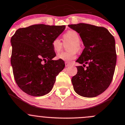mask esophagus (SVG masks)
I'll return each mask as SVG.
<instances>
[{"instance_id": "esophagus-1", "label": "esophagus", "mask_w": 125, "mask_h": 125, "mask_svg": "<svg viewBox=\"0 0 125 125\" xmlns=\"http://www.w3.org/2000/svg\"><path fill=\"white\" fill-rule=\"evenodd\" d=\"M65 66H66V67H68V66H70V64L68 62H65Z\"/></svg>"}]
</instances>
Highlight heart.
Listing matches in <instances>:
<instances>
[{
	"label": "heart",
	"mask_w": 125,
	"mask_h": 125,
	"mask_svg": "<svg viewBox=\"0 0 125 125\" xmlns=\"http://www.w3.org/2000/svg\"><path fill=\"white\" fill-rule=\"evenodd\" d=\"M70 42L71 44L68 45V52H62L57 55V58L59 60H63L66 62L74 60L76 57V52L80 49V37L76 31L74 30L68 31L63 35V42ZM63 44L59 38H55L52 42V47L53 51L56 53H59L62 49Z\"/></svg>",
	"instance_id": "1"
}]
</instances>
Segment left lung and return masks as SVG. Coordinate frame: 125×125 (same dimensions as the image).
I'll use <instances>...</instances> for the list:
<instances>
[{
  "mask_svg": "<svg viewBox=\"0 0 125 125\" xmlns=\"http://www.w3.org/2000/svg\"><path fill=\"white\" fill-rule=\"evenodd\" d=\"M80 34L84 49L76 60L78 72L72 77L74 91L86 97L102 94L110 86L116 62L114 36L105 28L86 23L68 25ZM88 66L85 69V64Z\"/></svg>",
  "mask_w": 125,
  "mask_h": 125,
  "instance_id": "1",
  "label": "left lung"
}]
</instances>
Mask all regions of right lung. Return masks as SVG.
I'll return each mask as SVG.
<instances>
[{
  "mask_svg": "<svg viewBox=\"0 0 125 125\" xmlns=\"http://www.w3.org/2000/svg\"><path fill=\"white\" fill-rule=\"evenodd\" d=\"M65 26L34 24L16 31L11 38V64L18 87L32 96H42L52 90L64 61L53 60L52 42Z\"/></svg>",
  "mask_w": 125,
  "mask_h": 125,
  "instance_id": "obj_1",
  "label": "right lung"
}]
</instances>
